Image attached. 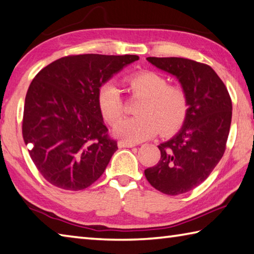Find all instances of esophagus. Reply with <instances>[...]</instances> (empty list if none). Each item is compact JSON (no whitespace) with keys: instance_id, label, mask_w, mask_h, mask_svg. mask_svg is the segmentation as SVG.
Instances as JSON below:
<instances>
[{"instance_id":"34e87169","label":"esophagus","mask_w":254,"mask_h":254,"mask_svg":"<svg viewBox=\"0 0 254 254\" xmlns=\"http://www.w3.org/2000/svg\"><path fill=\"white\" fill-rule=\"evenodd\" d=\"M135 144L132 143H128V141H125V140H119L118 141V147L119 148H125V147H134Z\"/></svg>"}]
</instances>
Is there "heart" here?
<instances>
[{"mask_svg":"<svg viewBox=\"0 0 254 254\" xmlns=\"http://www.w3.org/2000/svg\"><path fill=\"white\" fill-rule=\"evenodd\" d=\"M127 91L141 98L136 107L138 116L116 125L115 132L130 143L154 136L170 135L180 129L190 110L189 93L180 84H168L164 75L154 71H139L126 79ZM98 106L105 120L115 125L124 115V99L113 83H105L98 91Z\"/></svg>","mask_w":254,"mask_h":254,"instance_id":"obj_1","label":"heart"}]
</instances>
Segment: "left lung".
I'll return each mask as SVG.
<instances>
[{
	"label": "left lung",
	"mask_w": 254,
	"mask_h": 254,
	"mask_svg": "<svg viewBox=\"0 0 254 254\" xmlns=\"http://www.w3.org/2000/svg\"><path fill=\"white\" fill-rule=\"evenodd\" d=\"M147 60L180 80L189 93L190 110L179 134L158 146L161 159L145 170V176L159 192L183 194L203 183L223 156L232 100L210 65L175 57Z\"/></svg>",
	"instance_id": "left-lung-1"
}]
</instances>
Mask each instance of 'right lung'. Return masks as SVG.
I'll list each match as a JSON object with an SVG mask.
<instances>
[{"instance_id":"1","label":"right lung","mask_w":254,"mask_h":254,"mask_svg":"<svg viewBox=\"0 0 254 254\" xmlns=\"http://www.w3.org/2000/svg\"><path fill=\"white\" fill-rule=\"evenodd\" d=\"M138 56L77 55L40 70L25 96L22 135L44 180L81 190L105 172L118 149L98 106L102 83Z\"/></svg>"}]
</instances>
